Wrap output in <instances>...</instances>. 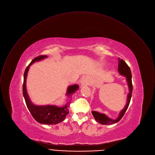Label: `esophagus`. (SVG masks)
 Listing matches in <instances>:
<instances>
[{
  "label": "esophagus",
  "instance_id": "34e87169",
  "mask_svg": "<svg viewBox=\"0 0 155 155\" xmlns=\"http://www.w3.org/2000/svg\"><path fill=\"white\" fill-rule=\"evenodd\" d=\"M81 85L84 86V85H87L88 84V80L87 78H83L81 81Z\"/></svg>",
  "mask_w": 155,
  "mask_h": 155
}]
</instances>
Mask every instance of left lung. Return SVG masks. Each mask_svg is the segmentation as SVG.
<instances>
[{
    "mask_svg": "<svg viewBox=\"0 0 155 155\" xmlns=\"http://www.w3.org/2000/svg\"><path fill=\"white\" fill-rule=\"evenodd\" d=\"M118 71H119V73L121 75L125 76L126 78L127 83H128V86L129 88V93L127 95V104L124 107L118 114V116L117 118L115 119H112L109 117H108L106 115L104 114H101L97 111L93 110L91 111V114L95 118V120L99 123H101L102 125H113L115 123L118 122L121 118L123 117V116L124 115L125 113L126 112L132 96V92H133V84H132V75H131V72L130 67L128 66V65L126 64L125 61L124 60H123L122 59H120V58H118Z\"/></svg>",
    "mask_w": 155,
    "mask_h": 155,
    "instance_id": "8db88e82",
    "label": "left lung"
}]
</instances>
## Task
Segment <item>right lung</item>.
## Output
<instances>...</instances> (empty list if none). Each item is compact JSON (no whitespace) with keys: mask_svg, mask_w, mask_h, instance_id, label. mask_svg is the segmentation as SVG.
<instances>
[{"mask_svg":"<svg viewBox=\"0 0 155 155\" xmlns=\"http://www.w3.org/2000/svg\"><path fill=\"white\" fill-rule=\"evenodd\" d=\"M47 57V55H40L35 57L26 68L24 74L22 91L27 107L34 119L37 122L42 124L55 125L64 121L69 113L70 101L63 107H58L55 105H35L31 101L26 88V79L30 67L36 61H40ZM78 89L79 85L77 84L70 85L68 87L66 95L70 98Z\"/></svg>","mask_w":155,"mask_h":155,"instance_id":"add662e5","label":"right lung"}]
</instances>
